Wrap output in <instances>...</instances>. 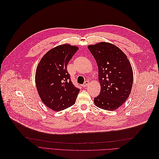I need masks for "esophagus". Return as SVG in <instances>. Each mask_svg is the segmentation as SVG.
<instances>
[{
  "mask_svg": "<svg viewBox=\"0 0 159 159\" xmlns=\"http://www.w3.org/2000/svg\"><path fill=\"white\" fill-rule=\"evenodd\" d=\"M89 82L88 81H85V82H84V84L82 85V87L83 88H85V87H87V86L89 85Z\"/></svg>",
  "mask_w": 159,
  "mask_h": 159,
  "instance_id": "1",
  "label": "esophagus"
}]
</instances>
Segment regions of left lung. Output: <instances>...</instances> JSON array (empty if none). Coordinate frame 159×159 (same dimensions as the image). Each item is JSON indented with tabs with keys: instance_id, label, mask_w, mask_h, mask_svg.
Here are the masks:
<instances>
[{
	"instance_id": "obj_1",
	"label": "left lung",
	"mask_w": 159,
	"mask_h": 159,
	"mask_svg": "<svg viewBox=\"0 0 159 159\" xmlns=\"http://www.w3.org/2000/svg\"><path fill=\"white\" fill-rule=\"evenodd\" d=\"M98 66L100 93L94 98L98 107L114 111L126 102L131 93L133 73L125 53L114 44L99 42L88 46Z\"/></svg>"
}]
</instances>
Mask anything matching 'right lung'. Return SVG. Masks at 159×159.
Returning <instances> with one entry per match:
<instances>
[{"mask_svg":"<svg viewBox=\"0 0 159 159\" xmlns=\"http://www.w3.org/2000/svg\"><path fill=\"white\" fill-rule=\"evenodd\" d=\"M78 49L68 44L57 46L42 57L36 68L35 81L38 94L42 102L56 111L73 105L80 92L67 71V66Z\"/></svg>","mask_w":159,"mask_h":159,"instance_id":"right-lung-1","label":"right lung"}]
</instances>
